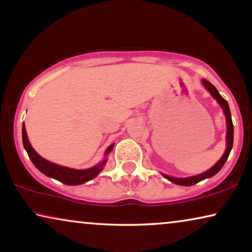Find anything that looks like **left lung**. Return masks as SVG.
<instances>
[{
  "mask_svg": "<svg viewBox=\"0 0 252 252\" xmlns=\"http://www.w3.org/2000/svg\"><path fill=\"white\" fill-rule=\"evenodd\" d=\"M202 83H203V86L205 87V89H207L209 92H210V94L214 97L216 100L218 101V104L221 106L222 111H224V114L226 116V123H227V132H226V139H227V146H226V151L225 153L222 154V157L220 160H219L216 164L212 166L211 169H209L208 171H205L203 173H201V175H197V176H193V177H187V178H176V177H170V176H166V175H163L164 176V178H166L170 182L173 183V184H177V185H182V186H192V185H195L198 182H201V180L203 179H207V178H210V177L215 176L216 173H217L219 170H220L222 166H224L225 162L227 161L228 158V155L231 153L232 151V147H233V138H234V127H233V122H232V116H231V111H229V106H228V102L225 100L224 98L221 97L220 94H219L218 90L216 89V88L212 86V84L207 81L205 79L202 80Z\"/></svg>",
  "mask_w": 252,
  "mask_h": 252,
  "instance_id": "left-lung-1",
  "label": "left lung"
}]
</instances>
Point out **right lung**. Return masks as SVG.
I'll use <instances>...</instances> for the list:
<instances>
[{
    "label": "right lung",
    "mask_w": 252,
    "mask_h": 252,
    "mask_svg": "<svg viewBox=\"0 0 252 252\" xmlns=\"http://www.w3.org/2000/svg\"><path fill=\"white\" fill-rule=\"evenodd\" d=\"M23 144L25 150L27 152L28 157L31 158V161L33 162V164L36 166L42 173H44L45 176L51 177V178H54L56 180H59L60 183L66 184V185H81V184H84L89 182L91 179H94V177L98 176V173L101 171L102 168H104L106 164V162H107V160H104L95 166H92V168L86 170H76L58 165L56 164V163L45 160V158L40 157V155L34 151V148L32 147L30 140H28L25 125H23ZM113 147H114V144H112L111 146L106 150L105 154L107 155L111 153Z\"/></svg>",
    "instance_id": "right-lung-1"
}]
</instances>
